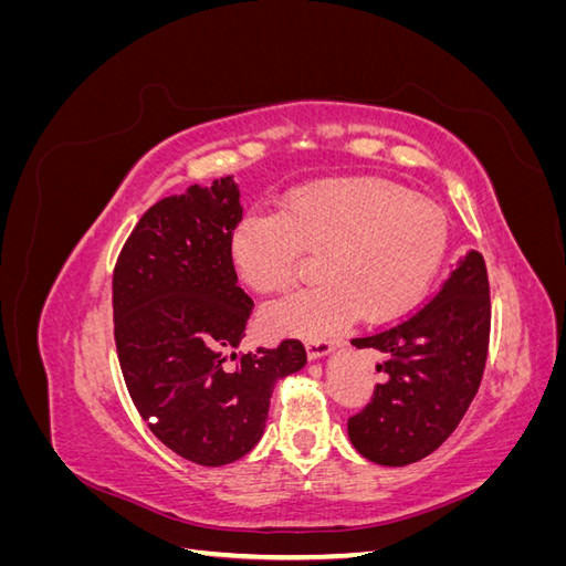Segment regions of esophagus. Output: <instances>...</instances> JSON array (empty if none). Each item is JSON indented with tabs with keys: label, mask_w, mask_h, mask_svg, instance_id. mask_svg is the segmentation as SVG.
<instances>
[{
	"label": "esophagus",
	"mask_w": 566,
	"mask_h": 566,
	"mask_svg": "<svg viewBox=\"0 0 566 566\" xmlns=\"http://www.w3.org/2000/svg\"><path fill=\"white\" fill-rule=\"evenodd\" d=\"M331 352H333V342H328V339H310V342H306V356H310V358L328 356Z\"/></svg>",
	"instance_id": "34e87169"
}]
</instances>
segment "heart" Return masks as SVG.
Masks as SVG:
<instances>
[{"mask_svg":"<svg viewBox=\"0 0 566 566\" xmlns=\"http://www.w3.org/2000/svg\"><path fill=\"white\" fill-rule=\"evenodd\" d=\"M449 248L439 205L389 181H323L297 188L279 214H250L233 231L231 252L256 293H281L318 256L310 290L262 312L271 333L323 337L358 312L389 321L430 287Z\"/></svg>","mask_w":566,"mask_h":566,"instance_id":"b5f03b06","label":"heart"}]
</instances>
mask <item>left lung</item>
I'll return each instance as SVG.
<instances>
[{
    "label": "left lung",
    "mask_w": 566,
    "mask_h": 566,
    "mask_svg": "<svg viewBox=\"0 0 566 566\" xmlns=\"http://www.w3.org/2000/svg\"><path fill=\"white\" fill-rule=\"evenodd\" d=\"M489 333V273L484 256L470 250L422 310L352 339L358 349H378L385 373L370 403L347 422L354 449L389 468L437 451L482 382Z\"/></svg>",
    "instance_id": "obj_1"
}]
</instances>
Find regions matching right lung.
<instances>
[{
	"label": "right lung",
	"instance_id": "add662e5",
	"mask_svg": "<svg viewBox=\"0 0 566 566\" xmlns=\"http://www.w3.org/2000/svg\"><path fill=\"white\" fill-rule=\"evenodd\" d=\"M243 219L231 177L158 200L113 271V318L129 397L167 449L198 465L243 458L264 434L273 385L306 364L300 339L235 352L252 297L231 241Z\"/></svg>",
	"mask_w": 566,
	"mask_h": 566
}]
</instances>
